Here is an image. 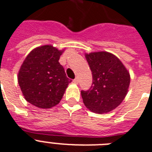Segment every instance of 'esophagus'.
<instances>
[{"instance_id": "esophagus-1", "label": "esophagus", "mask_w": 152, "mask_h": 152, "mask_svg": "<svg viewBox=\"0 0 152 152\" xmlns=\"http://www.w3.org/2000/svg\"><path fill=\"white\" fill-rule=\"evenodd\" d=\"M73 82L75 84H78V82H79V80H78V78H77V77H76V78L75 79H74L73 80Z\"/></svg>"}]
</instances>
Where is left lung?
Returning a JSON list of instances; mask_svg holds the SVG:
<instances>
[{
    "label": "left lung",
    "mask_w": 152,
    "mask_h": 152,
    "mask_svg": "<svg viewBox=\"0 0 152 152\" xmlns=\"http://www.w3.org/2000/svg\"><path fill=\"white\" fill-rule=\"evenodd\" d=\"M92 74V85L81 91L85 106L96 113H107L120 106L128 92L130 75L120 59L106 51L85 53Z\"/></svg>",
    "instance_id": "1"
}]
</instances>
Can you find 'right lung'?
I'll use <instances>...</instances> for the list:
<instances>
[{"label": "right lung", "mask_w": 152, "mask_h": 152, "mask_svg": "<svg viewBox=\"0 0 152 152\" xmlns=\"http://www.w3.org/2000/svg\"><path fill=\"white\" fill-rule=\"evenodd\" d=\"M64 50L52 45H43L33 49L24 60L18 81L24 98L33 106L50 109L62 99L71 82L59 63Z\"/></svg>", "instance_id": "add662e5"}]
</instances>
